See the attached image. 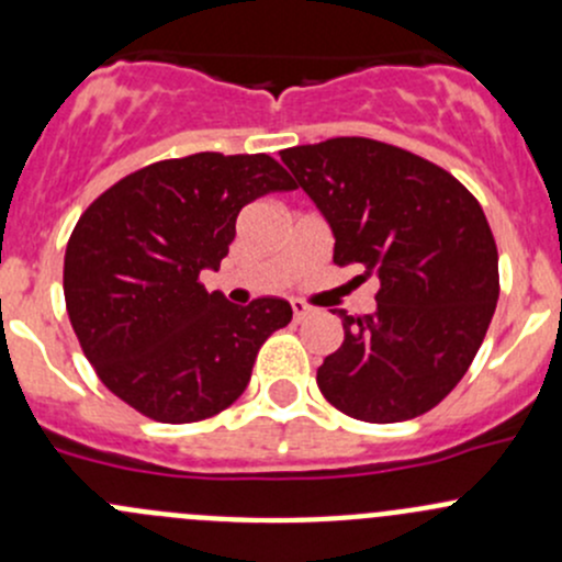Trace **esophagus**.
Returning <instances> with one entry per match:
<instances>
[{"label": "esophagus", "mask_w": 562, "mask_h": 562, "mask_svg": "<svg viewBox=\"0 0 562 562\" xmlns=\"http://www.w3.org/2000/svg\"><path fill=\"white\" fill-rule=\"evenodd\" d=\"M291 307H293V317H296L299 323H302V321H307V317L315 313V307H310V304L299 302V299H296V302H291Z\"/></svg>", "instance_id": "1"}]
</instances>
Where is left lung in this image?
<instances>
[{
  "label": "left lung",
  "mask_w": 562,
  "mask_h": 562,
  "mask_svg": "<svg viewBox=\"0 0 562 562\" xmlns=\"http://www.w3.org/2000/svg\"><path fill=\"white\" fill-rule=\"evenodd\" d=\"M334 231V263L375 280L378 310L345 315L317 389L345 416L394 424L432 411L473 364L497 296V247L473 192L435 162L372 138L280 151Z\"/></svg>",
  "instance_id": "left-lung-1"
}]
</instances>
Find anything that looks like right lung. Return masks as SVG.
<instances>
[{"instance_id": "right-lung-1", "label": "right lung", "mask_w": 562, "mask_h": 562, "mask_svg": "<svg viewBox=\"0 0 562 562\" xmlns=\"http://www.w3.org/2000/svg\"><path fill=\"white\" fill-rule=\"evenodd\" d=\"M274 190H296L274 157L198 151L119 179L72 228V331L108 391L140 416H217L247 389L260 345L291 323L285 299L236 307L201 282L228 255L241 209Z\"/></svg>"}]
</instances>
